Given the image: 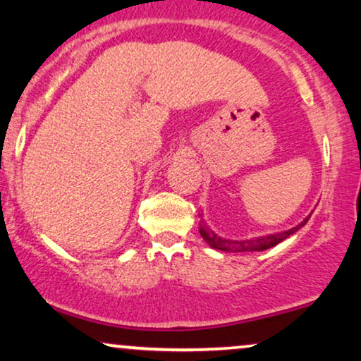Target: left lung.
<instances>
[{
	"mask_svg": "<svg viewBox=\"0 0 361 361\" xmlns=\"http://www.w3.org/2000/svg\"><path fill=\"white\" fill-rule=\"evenodd\" d=\"M200 218H201L200 234L209 247L218 249V251H224V252H254V251L257 252V251H266L269 247L277 246L279 243H282L284 239L292 236V234L297 233L302 226L307 224V221H309L310 216H307V218L302 221L300 224H297L295 228L282 231V233L269 234V236H259L252 239H239V241H236V239H226V238L218 236V234H216L214 231L204 223L203 216L200 214Z\"/></svg>",
	"mask_w": 361,
	"mask_h": 361,
	"instance_id": "obj_1",
	"label": "left lung"
}]
</instances>
